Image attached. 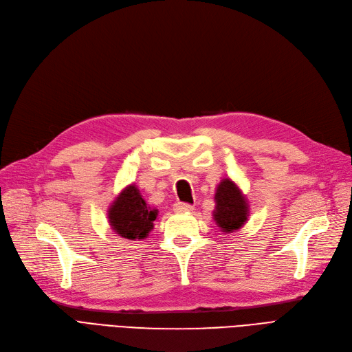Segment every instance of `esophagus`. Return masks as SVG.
Listing matches in <instances>:
<instances>
[{"mask_svg":"<svg viewBox=\"0 0 352 352\" xmlns=\"http://www.w3.org/2000/svg\"><path fill=\"white\" fill-rule=\"evenodd\" d=\"M175 211L176 212H189V211H193V207L190 204L177 202V204H175Z\"/></svg>","mask_w":352,"mask_h":352,"instance_id":"esophagus-1","label":"esophagus"}]
</instances>
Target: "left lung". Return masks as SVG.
<instances>
[{
  "mask_svg": "<svg viewBox=\"0 0 352 352\" xmlns=\"http://www.w3.org/2000/svg\"><path fill=\"white\" fill-rule=\"evenodd\" d=\"M214 221L224 233L239 230L248 220V199L232 179H223L215 190Z\"/></svg>",
  "mask_w": 352,
  "mask_h": 352,
  "instance_id": "obj_1",
  "label": "left lung"
}]
</instances>
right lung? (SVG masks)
Instances as JSON below:
<instances>
[{"instance_id": "add662e5", "label": "right lung", "mask_w": 352, "mask_h": 352, "mask_svg": "<svg viewBox=\"0 0 352 352\" xmlns=\"http://www.w3.org/2000/svg\"><path fill=\"white\" fill-rule=\"evenodd\" d=\"M159 211L145 202L135 185L126 186L115 198L107 211L113 232L129 240H142L154 227Z\"/></svg>"}]
</instances>
